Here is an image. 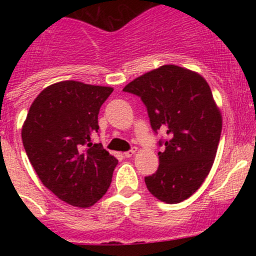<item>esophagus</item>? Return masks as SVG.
<instances>
[{
    "instance_id": "34e87169",
    "label": "esophagus",
    "mask_w": 256,
    "mask_h": 256,
    "mask_svg": "<svg viewBox=\"0 0 256 256\" xmlns=\"http://www.w3.org/2000/svg\"><path fill=\"white\" fill-rule=\"evenodd\" d=\"M136 151H138V147H132V148H131L130 151H126L125 154H124V156L128 157H128H132L134 154H136Z\"/></svg>"
}]
</instances>
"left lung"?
Listing matches in <instances>:
<instances>
[{"instance_id": "obj_1", "label": "left lung", "mask_w": 256, "mask_h": 256, "mask_svg": "<svg viewBox=\"0 0 256 256\" xmlns=\"http://www.w3.org/2000/svg\"><path fill=\"white\" fill-rule=\"evenodd\" d=\"M124 92L141 98L151 128L166 131L160 166L144 177L157 200L174 204L190 198L208 176L222 132V114L208 82L200 74L167 64L144 73Z\"/></svg>"}]
</instances>
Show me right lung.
<instances>
[{
    "label": "right lung",
    "mask_w": 256,
    "mask_h": 256,
    "mask_svg": "<svg viewBox=\"0 0 256 256\" xmlns=\"http://www.w3.org/2000/svg\"><path fill=\"white\" fill-rule=\"evenodd\" d=\"M112 88L64 80L43 89L22 126V141L36 174L59 200L92 207L109 190L118 160L92 144L98 115Z\"/></svg>",
    "instance_id": "1"
}]
</instances>
